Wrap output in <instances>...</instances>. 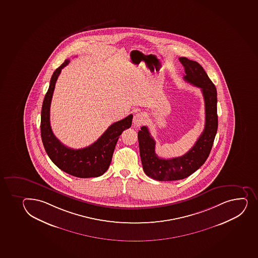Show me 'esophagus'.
<instances>
[{"label": "esophagus", "mask_w": 258, "mask_h": 258, "mask_svg": "<svg viewBox=\"0 0 258 258\" xmlns=\"http://www.w3.org/2000/svg\"><path fill=\"white\" fill-rule=\"evenodd\" d=\"M146 121V116L143 112H138L134 116L133 122L134 125L136 127H140L141 125L145 123Z\"/></svg>", "instance_id": "esophagus-1"}]
</instances>
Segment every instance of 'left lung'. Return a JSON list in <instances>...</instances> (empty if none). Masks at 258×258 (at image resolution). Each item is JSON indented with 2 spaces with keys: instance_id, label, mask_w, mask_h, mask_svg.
Segmentation results:
<instances>
[{
  "instance_id": "left-lung-1",
  "label": "left lung",
  "mask_w": 258,
  "mask_h": 258,
  "mask_svg": "<svg viewBox=\"0 0 258 258\" xmlns=\"http://www.w3.org/2000/svg\"><path fill=\"white\" fill-rule=\"evenodd\" d=\"M184 68L183 80L201 88L205 101L204 131L194 146L181 157L163 159L155 152L156 142L146 126L138 132L139 147L144 172L156 180L173 181L187 178L199 169L210 154L218 131L217 90L204 69L197 61L179 58Z\"/></svg>"
}]
</instances>
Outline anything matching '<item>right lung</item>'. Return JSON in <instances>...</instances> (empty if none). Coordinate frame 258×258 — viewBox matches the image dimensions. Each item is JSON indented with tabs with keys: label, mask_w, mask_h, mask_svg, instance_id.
I'll use <instances>...</instances> for the list:
<instances>
[{
	"label": "right lung",
	"mask_w": 258,
	"mask_h": 258,
	"mask_svg": "<svg viewBox=\"0 0 258 258\" xmlns=\"http://www.w3.org/2000/svg\"><path fill=\"white\" fill-rule=\"evenodd\" d=\"M69 62V59L65 60L55 70L43 101L40 120L43 145L48 157L65 173L78 178L99 177L108 169L117 140L122 131L131 127L133 115H128L123 119L112 123L96 142L83 149H72L61 144L51 131L50 106L56 80L61 69Z\"/></svg>",
	"instance_id": "obj_1"
}]
</instances>
